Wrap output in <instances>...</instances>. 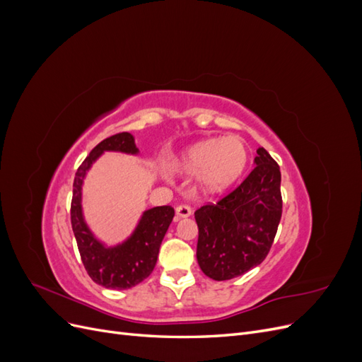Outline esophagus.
<instances>
[{
	"label": "esophagus",
	"mask_w": 362,
	"mask_h": 362,
	"mask_svg": "<svg viewBox=\"0 0 362 362\" xmlns=\"http://www.w3.org/2000/svg\"><path fill=\"white\" fill-rule=\"evenodd\" d=\"M175 211H177V221L192 216V208L187 206V205H178L177 210H175Z\"/></svg>",
	"instance_id": "1"
}]
</instances>
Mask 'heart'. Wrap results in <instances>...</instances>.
Instances as JSON below:
<instances>
[{
  "label": "heart",
  "instance_id": "heart-1",
  "mask_svg": "<svg viewBox=\"0 0 362 362\" xmlns=\"http://www.w3.org/2000/svg\"><path fill=\"white\" fill-rule=\"evenodd\" d=\"M247 163V148L238 137H214L180 152L168 164V169L182 177L198 175L199 192L214 196L231 189L245 173Z\"/></svg>",
  "mask_w": 362,
  "mask_h": 362
}]
</instances>
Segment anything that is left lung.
<instances>
[{
	"label": "left lung",
	"mask_w": 362,
	"mask_h": 362,
	"mask_svg": "<svg viewBox=\"0 0 362 362\" xmlns=\"http://www.w3.org/2000/svg\"><path fill=\"white\" fill-rule=\"evenodd\" d=\"M255 169L216 205L196 210L199 228L196 258L214 281L245 275L269 254L282 214L281 172L264 148L257 149Z\"/></svg>",
	"instance_id": "8db88e82"
}]
</instances>
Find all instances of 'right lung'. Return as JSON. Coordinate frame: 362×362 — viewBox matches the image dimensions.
I'll return each instance as SVG.
<instances>
[{
	"label": "right lung",
	"instance_id": "right-lung-1",
	"mask_svg": "<svg viewBox=\"0 0 362 362\" xmlns=\"http://www.w3.org/2000/svg\"><path fill=\"white\" fill-rule=\"evenodd\" d=\"M104 152H122L139 156L134 136L119 133L96 145L75 173L71 223L78 246L83 264L93 282L113 290H127L146 279L154 270L158 258L160 245L175 216L170 205L154 206L141 213L136 228L124 242L107 246L98 238L83 213V185L87 172Z\"/></svg>",
	"mask_w": 362,
	"mask_h": 362
}]
</instances>
